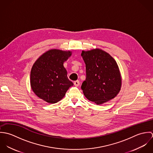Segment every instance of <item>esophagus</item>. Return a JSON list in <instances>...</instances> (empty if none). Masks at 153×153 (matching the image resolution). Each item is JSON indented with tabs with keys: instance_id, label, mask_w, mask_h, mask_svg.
<instances>
[{
	"instance_id": "esophagus-1",
	"label": "esophagus",
	"mask_w": 153,
	"mask_h": 153,
	"mask_svg": "<svg viewBox=\"0 0 153 153\" xmlns=\"http://www.w3.org/2000/svg\"><path fill=\"white\" fill-rule=\"evenodd\" d=\"M74 85H75V86H76V87H78V86L79 85V84H80V83H79V81L78 80L74 81Z\"/></svg>"
}]
</instances>
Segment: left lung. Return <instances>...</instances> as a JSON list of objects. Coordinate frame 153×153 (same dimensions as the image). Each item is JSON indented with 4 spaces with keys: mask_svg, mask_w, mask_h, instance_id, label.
Wrapping results in <instances>:
<instances>
[{
    "mask_svg": "<svg viewBox=\"0 0 153 153\" xmlns=\"http://www.w3.org/2000/svg\"><path fill=\"white\" fill-rule=\"evenodd\" d=\"M86 66V79L81 89L88 100L101 105L115 98L120 92L122 78L115 60L98 48L82 51Z\"/></svg>",
    "mask_w": 153,
    "mask_h": 153,
    "instance_id": "obj_1",
    "label": "left lung"
}]
</instances>
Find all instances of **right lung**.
<instances>
[{"mask_svg": "<svg viewBox=\"0 0 153 153\" xmlns=\"http://www.w3.org/2000/svg\"><path fill=\"white\" fill-rule=\"evenodd\" d=\"M72 55L70 51L50 49L35 62L30 71V87L38 97L48 103L55 104L65 95L74 85L67 77L64 63Z\"/></svg>", "mask_w": 153, "mask_h": 153, "instance_id": "obj_1", "label": "right lung"}]
</instances>
